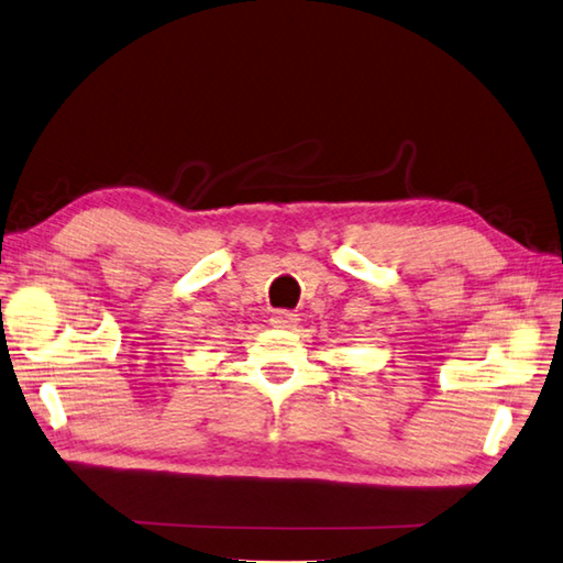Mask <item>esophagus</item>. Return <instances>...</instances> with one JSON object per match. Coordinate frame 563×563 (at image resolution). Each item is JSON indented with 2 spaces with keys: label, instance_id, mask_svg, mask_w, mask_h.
Masks as SVG:
<instances>
[{
  "label": "esophagus",
  "instance_id": "obj_1",
  "mask_svg": "<svg viewBox=\"0 0 563 563\" xmlns=\"http://www.w3.org/2000/svg\"><path fill=\"white\" fill-rule=\"evenodd\" d=\"M295 322H298V314L288 312V310H278V312H273V317H271L273 327H292Z\"/></svg>",
  "mask_w": 563,
  "mask_h": 563
}]
</instances>
